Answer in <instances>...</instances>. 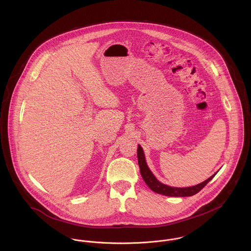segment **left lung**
Instances as JSON below:
<instances>
[{
    "mask_svg": "<svg viewBox=\"0 0 251 251\" xmlns=\"http://www.w3.org/2000/svg\"><path fill=\"white\" fill-rule=\"evenodd\" d=\"M137 157H138V165L140 168V173H141V176L145 180V182L148 184V186L152 191H154L158 194L165 195V196H173V197L192 196V195L198 193L211 179L215 177V174H216L215 173L212 177H210L209 179H206L205 181H203L197 185H193V186H189V187H173V186L163 184L155 179V177L151 172V170L149 169V167L146 163L143 150L140 145H138V148H137Z\"/></svg>",
    "mask_w": 251,
    "mask_h": 251,
    "instance_id": "left-lung-1",
    "label": "left lung"
}]
</instances>
